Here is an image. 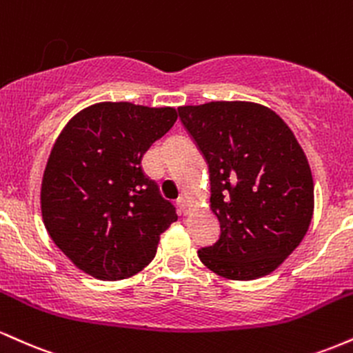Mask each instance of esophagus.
<instances>
[{
    "instance_id": "esophagus-1",
    "label": "esophagus",
    "mask_w": 353,
    "mask_h": 353,
    "mask_svg": "<svg viewBox=\"0 0 353 353\" xmlns=\"http://www.w3.org/2000/svg\"><path fill=\"white\" fill-rule=\"evenodd\" d=\"M177 208H179V210H181V214H188V204H185V199L184 197H179V199H177Z\"/></svg>"
}]
</instances>
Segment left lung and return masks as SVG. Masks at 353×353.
Returning <instances> with one entry per match:
<instances>
[{"instance_id":"left-lung-1","label":"left lung","mask_w":353,"mask_h":353,"mask_svg":"<svg viewBox=\"0 0 353 353\" xmlns=\"http://www.w3.org/2000/svg\"><path fill=\"white\" fill-rule=\"evenodd\" d=\"M210 176L216 244L197 252L208 269L252 281L277 269L302 242L314 212V181L301 144L272 109L214 101L177 109Z\"/></svg>"}]
</instances>
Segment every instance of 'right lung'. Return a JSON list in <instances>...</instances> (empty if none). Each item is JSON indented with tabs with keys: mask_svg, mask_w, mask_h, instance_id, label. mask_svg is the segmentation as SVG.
<instances>
[{
	"mask_svg": "<svg viewBox=\"0 0 353 353\" xmlns=\"http://www.w3.org/2000/svg\"><path fill=\"white\" fill-rule=\"evenodd\" d=\"M177 119L174 108L99 103L78 112L44 169L41 212L54 244L101 281L131 277L152 261L176 208L141 159Z\"/></svg>",
	"mask_w": 353,
	"mask_h": 353,
	"instance_id": "1",
	"label": "right lung"
}]
</instances>
